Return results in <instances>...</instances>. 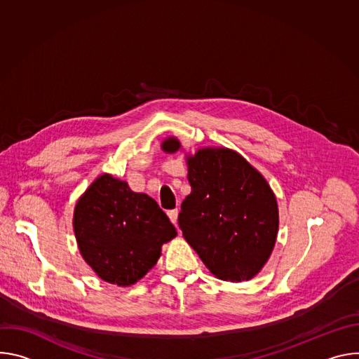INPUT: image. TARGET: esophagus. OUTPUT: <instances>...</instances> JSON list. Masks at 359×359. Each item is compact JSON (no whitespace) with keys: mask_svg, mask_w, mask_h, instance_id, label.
Listing matches in <instances>:
<instances>
[{"mask_svg":"<svg viewBox=\"0 0 359 359\" xmlns=\"http://www.w3.org/2000/svg\"><path fill=\"white\" fill-rule=\"evenodd\" d=\"M168 216H169L170 222L176 226V224H177V217H179V210H177V209L170 210V212H168Z\"/></svg>","mask_w":359,"mask_h":359,"instance_id":"1","label":"esophagus"}]
</instances>
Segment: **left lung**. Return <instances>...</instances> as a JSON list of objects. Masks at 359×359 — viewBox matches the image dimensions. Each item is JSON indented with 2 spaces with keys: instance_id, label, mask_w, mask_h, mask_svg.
Segmentation results:
<instances>
[{
  "instance_id": "obj_1",
  "label": "left lung",
  "mask_w": 359,
  "mask_h": 359,
  "mask_svg": "<svg viewBox=\"0 0 359 359\" xmlns=\"http://www.w3.org/2000/svg\"><path fill=\"white\" fill-rule=\"evenodd\" d=\"M176 153V136L162 142ZM191 193L183 200V237L210 273L240 283L257 276L269 262L278 234V204L266 177L229 147H200L186 155Z\"/></svg>"
}]
</instances>
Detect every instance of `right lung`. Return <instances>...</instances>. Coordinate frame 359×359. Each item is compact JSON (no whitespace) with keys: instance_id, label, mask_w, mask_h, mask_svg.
<instances>
[{"instance_id":"1","label":"right lung","mask_w":359,"mask_h":359,"mask_svg":"<svg viewBox=\"0 0 359 359\" xmlns=\"http://www.w3.org/2000/svg\"><path fill=\"white\" fill-rule=\"evenodd\" d=\"M72 224L86 264L119 287L143 278L161 259L162 245L177 236L155 200L109 173L97 176L78 198Z\"/></svg>"}]
</instances>
